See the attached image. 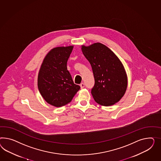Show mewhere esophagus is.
Here are the masks:
<instances>
[{
	"label": "esophagus",
	"instance_id": "esophagus-1",
	"mask_svg": "<svg viewBox=\"0 0 161 161\" xmlns=\"http://www.w3.org/2000/svg\"><path fill=\"white\" fill-rule=\"evenodd\" d=\"M80 86V87H81V88L82 89V88H83L84 87V83H81Z\"/></svg>",
	"mask_w": 161,
	"mask_h": 161
}]
</instances>
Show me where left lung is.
I'll list each match as a JSON object with an SVG mask.
<instances>
[{"mask_svg": "<svg viewBox=\"0 0 161 161\" xmlns=\"http://www.w3.org/2000/svg\"><path fill=\"white\" fill-rule=\"evenodd\" d=\"M85 57L92 65L95 84L92 94L97 103L103 106L115 104L126 92L127 76L118 57L100 43L81 46Z\"/></svg>", "mask_w": 161, "mask_h": 161, "instance_id": "left-lung-1", "label": "left lung"}]
</instances>
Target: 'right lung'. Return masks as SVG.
<instances>
[{"instance_id": "obj_1", "label": "right lung", "mask_w": 161, "mask_h": 161, "mask_svg": "<svg viewBox=\"0 0 161 161\" xmlns=\"http://www.w3.org/2000/svg\"><path fill=\"white\" fill-rule=\"evenodd\" d=\"M73 48V46L53 48L40 69L37 80L40 93L47 103L56 107L70 103L80 88L74 84L67 67Z\"/></svg>"}]
</instances>
